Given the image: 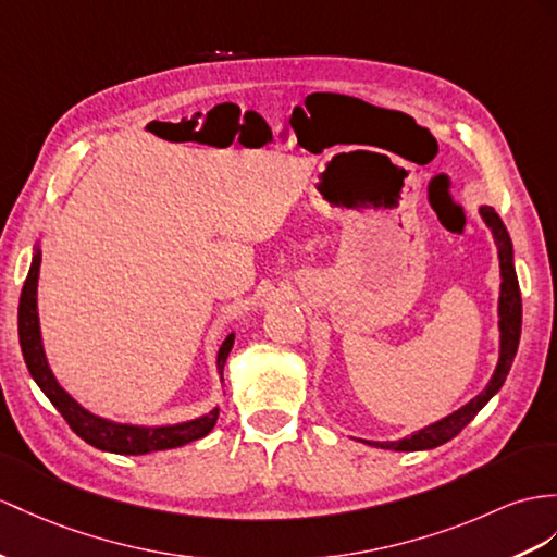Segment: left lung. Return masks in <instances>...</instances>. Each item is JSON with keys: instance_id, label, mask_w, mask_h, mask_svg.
I'll return each instance as SVG.
<instances>
[{"instance_id": "left-lung-1", "label": "left lung", "mask_w": 557, "mask_h": 557, "mask_svg": "<svg viewBox=\"0 0 557 557\" xmlns=\"http://www.w3.org/2000/svg\"><path fill=\"white\" fill-rule=\"evenodd\" d=\"M480 216L484 224L490 226L494 236L496 250H498V269H500V290H498V361L496 369L490 377V383L480 392L478 397H472L468 404L460 406V409L451 411L435 423L420 428L411 435L392 442H377V440H359L369 446H377V449H389V451H425L435 449L440 444H446L454 440L460 430H463L470 420L478 416L486 401H490L496 392L504 387L506 377L510 373V366L518 355L520 345V331H522V297H520V283L518 274H515V257H512V240L508 236L506 224L500 222L494 208L480 206Z\"/></svg>"}]
</instances>
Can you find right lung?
Listing matches in <instances>:
<instances>
[{
	"label": "right lung",
	"mask_w": 557,
	"mask_h": 557,
	"mask_svg": "<svg viewBox=\"0 0 557 557\" xmlns=\"http://www.w3.org/2000/svg\"><path fill=\"white\" fill-rule=\"evenodd\" d=\"M45 236V234H42ZM42 236L33 248V262L28 269V278L23 283L21 302H18V341L23 349V359L33 381L37 387L45 392L47 399L57 406V411L67 420L77 437H83L87 444L97 446L108 454H122V456H141L151 451H165L176 449L194 440L206 437L214 428L216 418H220V404L210 409L208 413L180 420V423H162V425H141V423H120L113 418H103L85 409L71 392H67L53 375L45 343H42V329H39V311H37V281H39V264H42ZM236 341V333H228L224 343L216 351V373H220V383H224V363L228 359Z\"/></svg>",
	"instance_id": "1"
}]
</instances>
